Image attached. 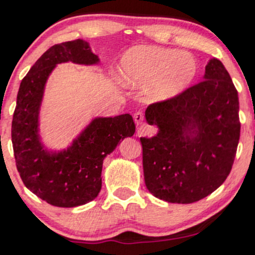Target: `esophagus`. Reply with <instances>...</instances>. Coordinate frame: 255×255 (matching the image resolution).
Listing matches in <instances>:
<instances>
[{
  "mask_svg": "<svg viewBox=\"0 0 255 255\" xmlns=\"http://www.w3.org/2000/svg\"><path fill=\"white\" fill-rule=\"evenodd\" d=\"M142 121H144V114L140 113V111H137V113L134 114V122L139 126L142 124Z\"/></svg>",
  "mask_w": 255,
  "mask_h": 255,
  "instance_id": "34e87169",
  "label": "esophagus"
}]
</instances>
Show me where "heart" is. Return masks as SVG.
Listing matches in <instances>:
<instances>
[{
  "label": "heart",
  "instance_id": "1",
  "mask_svg": "<svg viewBox=\"0 0 255 255\" xmlns=\"http://www.w3.org/2000/svg\"><path fill=\"white\" fill-rule=\"evenodd\" d=\"M198 72L192 54L159 46H133L120 60L122 80L135 89L147 85L146 95L152 102H168L182 95Z\"/></svg>",
  "mask_w": 255,
  "mask_h": 255
}]
</instances>
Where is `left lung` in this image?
<instances>
[{"mask_svg":"<svg viewBox=\"0 0 255 255\" xmlns=\"http://www.w3.org/2000/svg\"><path fill=\"white\" fill-rule=\"evenodd\" d=\"M203 80L145 111L146 121L159 128L151 139L140 137L145 184L168 203L191 204L211 194L235 159L241 128L238 91L217 58L207 62Z\"/></svg>","mask_w":255,"mask_h":255,"instance_id":"left-lung-1","label":"left lung"}]
</instances>
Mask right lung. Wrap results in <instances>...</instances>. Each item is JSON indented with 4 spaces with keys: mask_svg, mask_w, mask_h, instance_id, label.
Instances as JSON below:
<instances>
[{
    "mask_svg": "<svg viewBox=\"0 0 255 255\" xmlns=\"http://www.w3.org/2000/svg\"><path fill=\"white\" fill-rule=\"evenodd\" d=\"M97 66L99 57L84 39L56 44L31 67L20 83L11 122V142L22 182L37 197L58 207H75L97 198L108 154L135 131L129 114L96 116L62 150L45 147L39 134L45 86L61 63Z\"/></svg>",
    "mask_w": 255,
    "mask_h": 255,
    "instance_id": "1",
    "label": "right lung"
}]
</instances>
